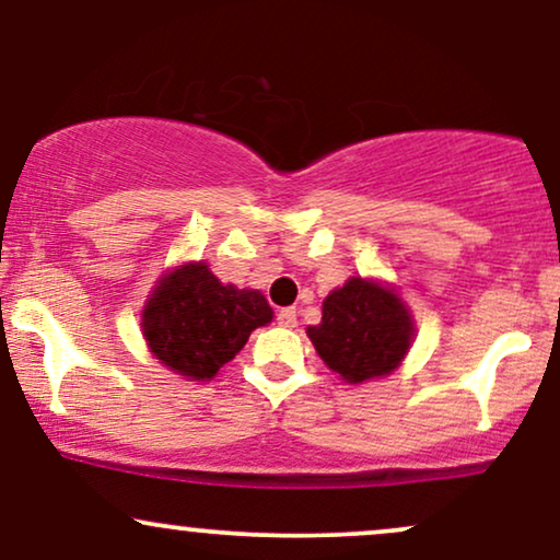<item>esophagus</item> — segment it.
Segmentation results:
<instances>
[{
  "label": "esophagus",
  "instance_id": "esophagus-1",
  "mask_svg": "<svg viewBox=\"0 0 560 560\" xmlns=\"http://www.w3.org/2000/svg\"><path fill=\"white\" fill-rule=\"evenodd\" d=\"M278 325L280 327H295V308H280Z\"/></svg>",
  "mask_w": 560,
  "mask_h": 560
}]
</instances>
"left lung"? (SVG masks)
<instances>
[{"label": "left lung", "mask_w": 560, "mask_h": 560, "mask_svg": "<svg viewBox=\"0 0 560 560\" xmlns=\"http://www.w3.org/2000/svg\"><path fill=\"white\" fill-rule=\"evenodd\" d=\"M314 348L346 383H364L393 372L411 346L409 308L393 291L351 278L322 304V322L308 327Z\"/></svg>", "instance_id": "1"}]
</instances>
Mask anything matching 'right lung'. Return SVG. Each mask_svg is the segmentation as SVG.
I'll use <instances>...</instances> for the list:
<instances>
[{
	"label": "right lung",
	"instance_id": "obj_1",
	"mask_svg": "<svg viewBox=\"0 0 560 560\" xmlns=\"http://www.w3.org/2000/svg\"><path fill=\"white\" fill-rule=\"evenodd\" d=\"M272 319L259 291L222 285L207 265L170 272L143 308V338L164 366L183 377L209 380Z\"/></svg>",
	"mask_w": 560,
	"mask_h": 560
}]
</instances>
